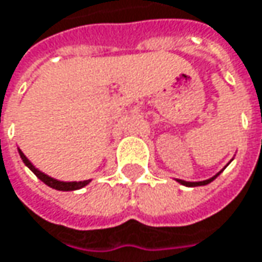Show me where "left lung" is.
Masks as SVG:
<instances>
[{
    "mask_svg": "<svg viewBox=\"0 0 262 262\" xmlns=\"http://www.w3.org/2000/svg\"><path fill=\"white\" fill-rule=\"evenodd\" d=\"M220 175V172L215 175V177H213V178H210V180H207V181H201V182H187V181H182L180 180L178 182H181V184H184V185H187V187H198V185H207V184H210L211 181H214L217 177Z\"/></svg>",
    "mask_w": 262,
    "mask_h": 262,
    "instance_id": "obj_1",
    "label": "left lung"
}]
</instances>
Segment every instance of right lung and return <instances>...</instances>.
Wrapping results in <instances>:
<instances>
[{"instance_id":"add662e5","label":"right lung","mask_w":262,"mask_h":262,"mask_svg":"<svg viewBox=\"0 0 262 262\" xmlns=\"http://www.w3.org/2000/svg\"><path fill=\"white\" fill-rule=\"evenodd\" d=\"M19 155H20V158H22V161L25 163V166H28V169L39 178L40 181H43L48 187L51 188H55V190H61V191H72V190H78V188H82L84 185H87L90 180L87 181H72V182H64V181H58V180H54V178H51L48 175H45L43 172H40V170H37L31 163H30V160L24 155V152L19 149Z\"/></svg>"}]
</instances>
